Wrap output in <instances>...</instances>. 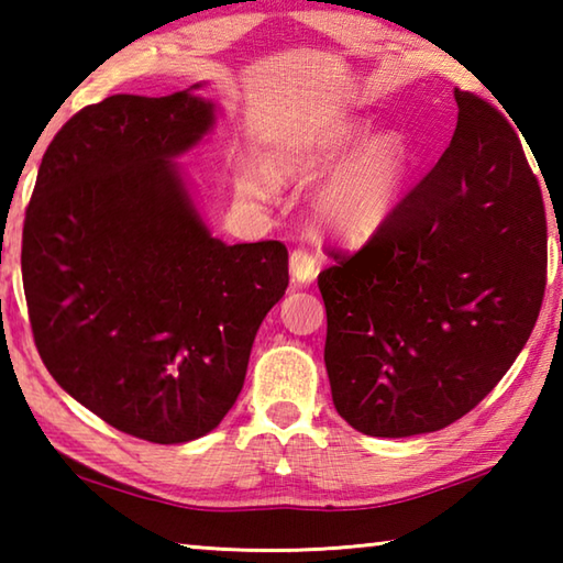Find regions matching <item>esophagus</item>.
Masks as SVG:
<instances>
[{"mask_svg":"<svg viewBox=\"0 0 563 563\" xmlns=\"http://www.w3.org/2000/svg\"><path fill=\"white\" fill-rule=\"evenodd\" d=\"M290 275L295 283H310L318 275V255L305 247H295L290 253Z\"/></svg>","mask_w":563,"mask_h":563,"instance_id":"34e87169","label":"esophagus"}]
</instances>
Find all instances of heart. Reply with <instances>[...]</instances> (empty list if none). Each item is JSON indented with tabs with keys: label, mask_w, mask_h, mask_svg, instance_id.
Wrapping results in <instances>:
<instances>
[{
	"label": "heart",
	"mask_w": 563,
	"mask_h": 563,
	"mask_svg": "<svg viewBox=\"0 0 563 563\" xmlns=\"http://www.w3.org/2000/svg\"><path fill=\"white\" fill-rule=\"evenodd\" d=\"M362 121H335L305 133L271 156V170L245 166L238 174V190L255 203H273L280 194L279 178L322 180L316 213L328 231L362 238L373 233L393 213L407 174V148L395 133H379L352 148L365 136Z\"/></svg>",
	"instance_id": "heart-1"
}]
</instances>
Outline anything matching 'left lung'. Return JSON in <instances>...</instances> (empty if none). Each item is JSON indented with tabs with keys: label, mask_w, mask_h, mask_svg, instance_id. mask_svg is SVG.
Returning a JSON list of instances; mask_svg holds the SVG:
<instances>
[{
	"label": "left lung",
	"mask_w": 563,
	"mask_h": 563,
	"mask_svg": "<svg viewBox=\"0 0 563 563\" xmlns=\"http://www.w3.org/2000/svg\"><path fill=\"white\" fill-rule=\"evenodd\" d=\"M450 148L357 251L328 247L325 367L340 417L369 437L456 422L507 375L547 288V211L521 141L454 89Z\"/></svg>",
	"instance_id": "obj_1"
}]
</instances>
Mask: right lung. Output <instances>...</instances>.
Instances as JSON below:
<instances>
[{"label": "right lung", "mask_w": 563, "mask_h": 563, "mask_svg": "<svg viewBox=\"0 0 563 563\" xmlns=\"http://www.w3.org/2000/svg\"><path fill=\"white\" fill-rule=\"evenodd\" d=\"M211 126L213 103L188 91L84 107L46 148L24 218L46 369L103 422L156 444L216 430L288 288V247L218 241L170 164Z\"/></svg>", "instance_id": "right-lung-1"}]
</instances>
